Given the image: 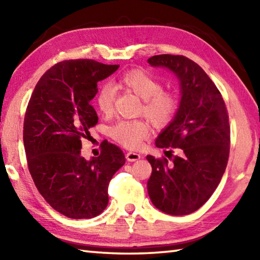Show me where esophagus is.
<instances>
[{
    "label": "esophagus",
    "instance_id": "34e87169",
    "mask_svg": "<svg viewBox=\"0 0 260 260\" xmlns=\"http://www.w3.org/2000/svg\"><path fill=\"white\" fill-rule=\"evenodd\" d=\"M141 158V156L139 155V153H136V152H127L126 153V159L128 160V161H135V160H138V159H140Z\"/></svg>",
    "mask_w": 260,
    "mask_h": 260
}]
</instances>
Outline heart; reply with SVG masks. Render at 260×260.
<instances>
[{
	"mask_svg": "<svg viewBox=\"0 0 260 260\" xmlns=\"http://www.w3.org/2000/svg\"><path fill=\"white\" fill-rule=\"evenodd\" d=\"M121 83L132 93L143 100L142 112L153 125H169L179 109L178 96L162 89L161 82L150 73L133 70L121 78ZM116 93L111 85H103L96 96L100 112L109 116L113 111ZM110 134L118 143L129 149L139 148L149 135V126L143 120H119L110 128Z\"/></svg>",
	"mask_w": 260,
	"mask_h": 260,
	"instance_id": "1",
	"label": "heart"
}]
</instances>
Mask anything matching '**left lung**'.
I'll return each instance as SVG.
<instances>
[{"label": "left lung", "instance_id": "8db88e82", "mask_svg": "<svg viewBox=\"0 0 260 260\" xmlns=\"http://www.w3.org/2000/svg\"><path fill=\"white\" fill-rule=\"evenodd\" d=\"M151 67L166 68L180 82L181 101L173 120L158 135L156 147L175 148L179 155L147 156L152 172L147 188L161 212H195L217 189L230 157L231 128L226 104L217 86L199 64L180 55H157Z\"/></svg>", "mask_w": 260, "mask_h": 260}]
</instances>
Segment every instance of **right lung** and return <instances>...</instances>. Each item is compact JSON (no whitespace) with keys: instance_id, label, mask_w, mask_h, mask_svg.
I'll return each mask as SVG.
<instances>
[{"instance_id":"1","label":"right lung","mask_w":260,"mask_h":260,"mask_svg":"<svg viewBox=\"0 0 260 260\" xmlns=\"http://www.w3.org/2000/svg\"><path fill=\"white\" fill-rule=\"evenodd\" d=\"M118 68L93 59L59 61L39 80L26 109L23 139L29 173L47 203L68 218L102 213L110 180L125 164L121 149L107 140L99 157L81 156V139L99 121L90 104L98 82Z\"/></svg>"}]
</instances>
